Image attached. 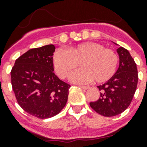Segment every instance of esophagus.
Here are the masks:
<instances>
[{
    "mask_svg": "<svg viewBox=\"0 0 147 147\" xmlns=\"http://www.w3.org/2000/svg\"><path fill=\"white\" fill-rule=\"evenodd\" d=\"M82 88H83V89H88V88H89V87L88 86H80Z\"/></svg>",
    "mask_w": 147,
    "mask_h": 147,
    "instance_id": "1",
    "label": "esophagus"
}]
</instances>
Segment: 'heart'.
I'll return each instance as SVG.
<instances>
[{"instance_id": "obj_1", "label": "heart", "mask_w": 147, "mask_h": 147, "mask_svg": "<svg viewBox=\"0 0 147 147\" xmlns=\"http://www.w3.org/2000/svg\"><path fill=\"white\" fill-rule=\"evenodd\" d=\"M119 63L115 51L106 49L96 42H84L69 47L66 52L56 51L53 56V67L61 78H68L75 71L71 80L76 83H85L92 79L97 83L107 82L114 76Z\"/></svg>"}]
</instances>
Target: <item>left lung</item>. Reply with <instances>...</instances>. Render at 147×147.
<instances>
[{"label":"left lung","instance_id":"left-lung-1","mask_svg":"<svg viewBox=\"0 0 147 147\" xmlns=\"http://www.w3.org/2000/svg\"><path fill=\"white\" fill-rule=\"evenodd\" d=\"M117 52L120 58L117 71L107 82L98 86L100 98L90 102L94 111L105 117L118 115L129 107L138 82L137 65L130 53L121 47Z\"/></svg>","mask_w":147,"mask_h":147}]
</instances>
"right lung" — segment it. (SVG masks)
Listing matches in <instances>:
<instances>
[{"mask_svg": "<svg viewBox=\"0 0 147 147\" xmlns=\"http://www.w3.org/2000/svg\"><path fill=\"white\" fill-rule=\"evenodd\" d=\"M55 49L52 44L30 49L16 60L10 71L17 103L40 119L52 117L62 111L71 87L53 72Z\"/></svg>", "mask_w": 147, "mask_h": 147, "instance_id": "1", "label": "right lung"}]
</instances>
